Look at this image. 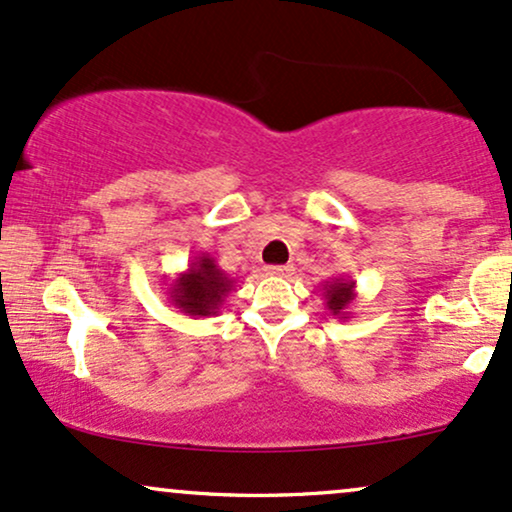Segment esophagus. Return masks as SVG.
Returning a JSON list of instances; mask_svg holds the SVG:
<instances>
[{
    "label": "esophagus",
    "mask_w": 512,
    "mask_h": 512,
    "mask_svg": "<svg viewBox=\"0 0 512 512\" xmlns=\"http://www.w3.org/2000/svg\"><path fill=\"white\" fill-rule=\"evenodd\" d=\"M267 271L274 276H288L293 267H290V264H274V267H267Z\"/></svg>",
    "instance_id": "1"
}]
</instances>
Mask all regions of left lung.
Listing matches in <instances>:
<instances>
[{"label": "left lung", "mask_w": 512, "mask_h": 512, "mask_svg": "<svg viewBox=\"0 0 512 512\" xmlns=\"http://www.w3.org/2000/svg\"><path fill=\"white\" fill-rule=\"evenodd\" d=\"M323 297H326V307L335 319H349V307L357 300V283L349 276H338L323 283Z\"/></svg>", "instance_id": "1"}]
</instances>
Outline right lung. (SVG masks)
<instances>
[{
	"label": "right lung",
	"mask_w": 512,
	"mask_h": 512,
	"mask_svg": "<svg viewBox=\"0 0 512 512\" xmlns=\"http://www.w3.org/2000/svg\"><path fill=\"white\" fill-rule=\"evenodd\" d=\"M234 286L236 276L226 274L210 252H200L191 260L189 269L172 278L167 300L184 316L208 319L219 312Z\"/></svg>",
	"instance_id": "right-lung-1"
}]
</instances>
